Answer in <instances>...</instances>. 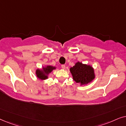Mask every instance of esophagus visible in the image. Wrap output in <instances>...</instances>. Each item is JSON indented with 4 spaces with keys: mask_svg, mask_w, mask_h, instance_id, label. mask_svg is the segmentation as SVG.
<instances>
[{
    "mask_svg": "<svg viewBox=\"0 0 126 126\" xmlns=\"http://www.w3.org/2000/svg\"><path fill=\"white\" fill-rule=\"evenodd\" d=\"M61 67H62V68H63V69H65V68H66V66H65L64 64H62Z\"/></svg>",
    "mask_w": 126,
    "mask_h": 126,
    "instance_id": "obj_1",
    "label": "esophagus"
}]
</instances>
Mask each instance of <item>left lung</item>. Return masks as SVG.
Returning a JSON list of instances; mask_svg holds the SVG:
<instances>
[{
  "mask_svg": "<svg viewBox=\"0 0 126 126\" xmlns=\"http://www.w3.org/2000/svg\"><path fill=\"white\" fill-rule=\"evenodd\" d=\"M73 79L80 85H87L95 78L94 71L90 65L78 62L70 68Z\"/></svg>",
  "mask_w": 126,
  "mask_h": 126,
  "instance_id": "obj_1",
  "label": "left lung"
}]
</instances>
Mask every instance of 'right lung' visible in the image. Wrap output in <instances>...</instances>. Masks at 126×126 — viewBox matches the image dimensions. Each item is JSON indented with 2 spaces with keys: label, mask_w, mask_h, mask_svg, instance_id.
<instances>
[{
  "label": "right lung",
  "mask_w": 126,
  "mask_h": 126,
  "mask_svg": "<svg viewBox=\"0 0 126 126\" xmlns=\"http://www.w3.org/2000/svg\"><path fill=\"white\" fill-rule=\"evenodd\" d=\"M55 69H56V67L52 66H47L46 67H43L42 69L36 70V76L38 79L41 80L47 79L48 78L49 74L51 73Z\"/></svg>",
  "instance_id": "obj_1"
}]
</instances>
